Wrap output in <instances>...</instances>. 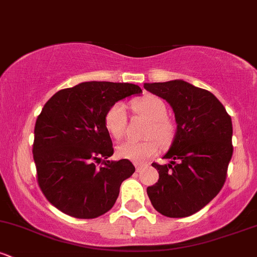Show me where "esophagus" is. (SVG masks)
Segmentation results:
<instances>
[{"instance_id": "esophagus-1", "label": "esophagus", "mask_w": 257, "mask_h": 257, "mask_svg": "<svg viewBox=\"0 0 257 257\" xmlns=\"http://www.w3.org/2000/svg\"><path fill=\"white\" fill-rule=\"evenodd\" d=\"M135 168H137V172L139 173V172H141V170H143V168H144V166H143V164H139V163H135Z\"/></svg>"}]
</instances>
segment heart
I'll use <instances>...</instances> for the list:
<instances>
[{
    "instance_id": "obj_1",
    "label": "heart",
    "mask_w": 257,
    "mask_h": 257,
    "mask_svg": "<svg viewBox=\"0 0 257 257\" xmlns=\"http://www.w3.org/2000/svg\"><path fill=\"white\" fill-rule=\"evenodd\" d=\"M134 110L143 114L151 122L147 138H155L162 146L170 145L175 129L173 123L166 118L167 107L163 100L153 95H147L134 102ZM105 125L107 132L114 139L124 135L126 128V106L123 102H116L105 114ZM158 152V144L153 139L145 141L126 140L119 144L117 153L119 157L131 159L135 163H144Z\"/></svg>"
}]
</instances>
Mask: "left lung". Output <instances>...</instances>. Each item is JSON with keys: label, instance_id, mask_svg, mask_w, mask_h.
<instances>
[{"label": "left lung", "instance_id": "8db88e82", "mask_svg": "<svg viewBox=\"0 0 257 257\" xmlns=\"http://www.w3.org/2000/svg\"><path fill=\"white\" fill-rule=\"evenodd\" d=\"M175 114L176 132L163 158L153 163L159 179L147 187L153 208L168 217L190 216L214 199L226 181L232 158V120L210 91L182 79L145 83Z\"/></svg>", "mask_w": 257, "mask_h": 257}]
</instances>
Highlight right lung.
Returning <instances> with one entry per match:
<instances>
[{"label": "right lung", "instance_id": "1", "mask_svg": "<svg viewBox=\"0 0 257 257\" xmlns=\"http://www.w3.org/2000/svg\"><path fill=\"white\" fill-rule=\"evenodd\" d=\"M141 93L137 84L93 81L59 90L46 102L35 124L32 153L38 185L55 208L94 219L114 205L135 167L128 159H107L113 147L105 114L119 100Z\"/></svg>", "mask_w": 257, "mask_h": 257}]
</instances>
